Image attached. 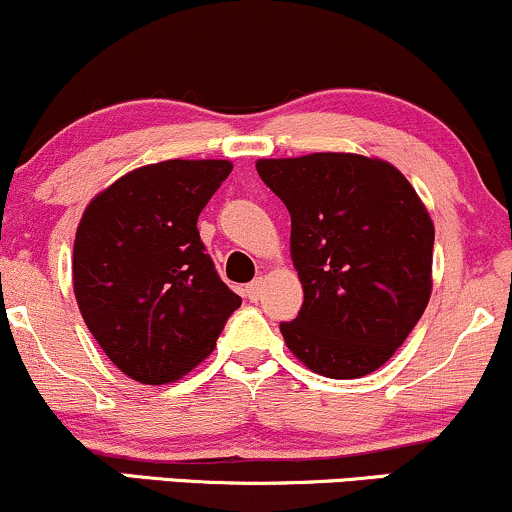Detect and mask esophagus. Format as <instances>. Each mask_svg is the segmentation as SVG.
I'll return each instance as SVG.
<instances>
[{
    "label": "esophagus",
    "mask_w": 512,
    "mask_h": 512,
    "mask_svg": "<svg viewBox=\"0 0 512 512\" xmlns=\"http://www.w3.org/2000/svg\"><path fill=\"white\" fill-rule=\"evenodd\" d=\"M262 289H264V281L262 279H255L250 281L248 286H245V298L252 303H257L262 298Z\"/></svg>",
    "instance_id": "34e87169"
}]
</instances>
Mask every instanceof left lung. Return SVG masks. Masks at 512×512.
I'll list each match as a JSON object with an SVG mask.
<instances>
[{"instance_id": "obj_1", "label": "left lung", "mask_w": 512, "mask_h": 512, "mask_svg": "<svg viewBox=\"0 0 512 512\" xmlns=\"http://www.w3.org/2000/svg\"><path fill=\"white\" fill-rule=\"evenodd\" d=\"M257 173L291 214L303 284L286 346L315 373L351 380L390 358L431 298L433 221L390 163L356 154L262 158Z\"/></svg>"}]
</instances>
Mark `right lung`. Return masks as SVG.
I'll return each mask as SVG.
<instances>
[{
    "mask_svg": "<svg viewBox=\"0 0 512 512\" xmlns=\"http://www.w3.org/2000/svg\"><path fill=\"white\" fill-rule=\"evenodd\" d=\"M228 161H163L127 173L88 204L74 240L86 327L122 373L173 383L214 351L240 296L216 272L197 219Z\"/></svg>",
    "mask_w": 512,
    "mask_h": 512,
    "instance_id": "obj_1",
    "label": "right lung"
}]
</instances>
